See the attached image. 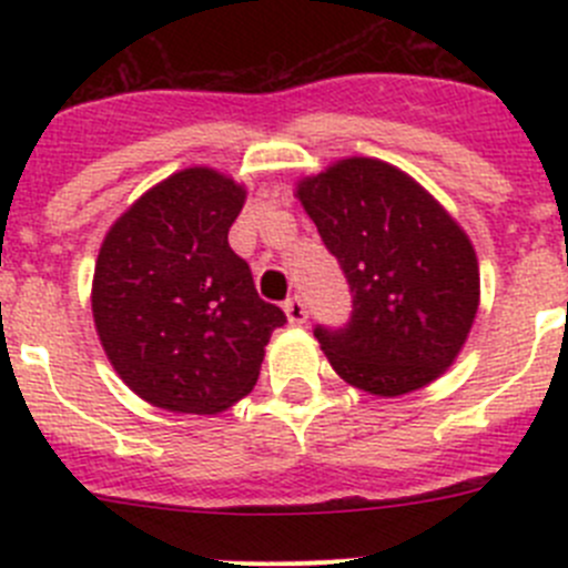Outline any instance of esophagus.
Instances as JSON below:
<instances>
[{"label":"esophagus","instance_id":"34e87169","mask_svg":"<svg viewBox=\"0 0 568 568\" xmlns=\"http://www.w3.org/2000/svg\"><path fill=\"white\" fill-rule=\"evenodd\" d=\"M285 316H288L291 324H305L307 321V305L302 296H291V300H285Z\"/></svg>","mask_w":568,"mask_h":568}]
</instances>
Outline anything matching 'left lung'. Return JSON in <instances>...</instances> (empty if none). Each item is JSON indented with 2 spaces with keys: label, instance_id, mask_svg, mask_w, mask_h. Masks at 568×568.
<instances>
[{
  "label": "left lung",
  "instance_id": "obj_1",
  "mask_svg": "<svg viewBox=\"0 0 568 568\" xmlns=\"http://www.w3.org/2000/svg\"><path fill=\"white\" fill-rule=\"evenodd\" d=\"M352 291V318L316 324L341 379L404 395L450 368L478 313V257L467 233L417 181L352 156L296 186Z\"/></svg>",
  "mask_w": 568,
  "mask_h": 568
}]
</instances>
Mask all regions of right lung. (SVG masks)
Masks as SVG:
<instances>
[{
	"instance_id": "right-lung-1",
	"label": "right lung",
	"mask_w": 568,
	"mask_h": 568,
	"mask_svg": "<svg viewBox=\"0 0 568 568\" xmlns=\"http://www.w3.org/2000/svg\"><path fill=\"white\" fill-rule=\"evenodd\" d=\"M244 186L189 168L148 189L101 244L93 318L109 363L148 404L214 415L255 387L285 313L227 244Z\"/></svg>"
}]
</instances>
